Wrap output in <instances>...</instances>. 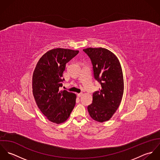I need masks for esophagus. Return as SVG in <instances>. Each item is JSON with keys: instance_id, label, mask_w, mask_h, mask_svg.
Wrapping results in <instances>:
<instances>
[{"instance_id": "obj_1", "label": "esophagus", "mask_w": 160, "mask_h": 160, "mask_svg": "<svg viewBox=\"0 0 160 160\" xmlns=\"http://www.w3.org/2000/svg\"><path fill=\"white\" fill-rule=\"evenodd\" d=\"M82 92H81V93H78V94H77V95H78V97H81V96H82Z\"/></svg>"}]
</instances>
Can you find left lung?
Wrapping results in <instances>:
<instances>
[{
	"label": "left lung",
	"mask_w": 160,
	"mask_h": 160,
	"mask_svg": "<svg viewBox=\"0 0 160 160\" xmlns=\"http://www.w3.org/2000/svg\"><path fill=\"white\" fill-rule=\"evenodd\" d=\"M83 51L93 65L95 79L100 82V91L95 92L92 103L88 107L91 117L103 122L109 120L118 108L124 92L121 64L113 53L104 48H88Z\"/></svg>",
	"instance_id": "left-lung-1"
}]
</instances>
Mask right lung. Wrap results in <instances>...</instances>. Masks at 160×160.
Returning <instances> with one entry per match:
<instances>
[{
	"label": "right lung",
	"instance_id": "obj_1",
	"mask_svg": "<svg viewBox=\"0 0 160 160\" xmlns=\"http://www.w3.org/2000/svg\"><path fill=\"white\" fill-rule=\"evenodd\" d=\"M79 53L78 50L57 48L47 52L38 62L32 75V93L41 112L51 122L66 121L73 110L76 95L62 87L66 64Z\"/></svg>",
	"mask_w": 160,
	"mask_h": 160
}]
</instances>
